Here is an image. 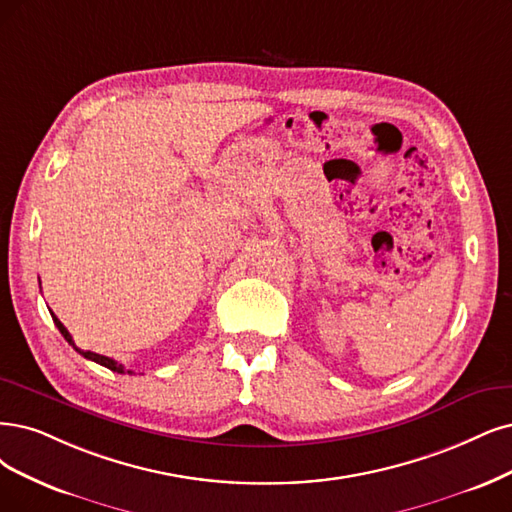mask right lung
<instances>
[{"instance_id":"right-lung-1","label":"right lung","mask_w":512,"mask_h":512,"mask_svg":"<svg viewBox=\"0 0 512 512\" xmlns=\"http://www.w3.org/2000/svg\"><path fill=\"white\" fill-rule=\"evenodd\" d=\"M52 320H54V325L59 327V331H61V335L67 339V342L75 348V344H73V339H71V335H69V331L65 329V325L61 323L59 318H56L54 314H52ZM78 350L84 358H88V361H94V363H99V365H103V367H107V369H111V371H116V373H132V371H126L118 361H113V358H109V356H103V354H94V352H90V350H80V348H75Z\"/></svg>"}]
</instances>
